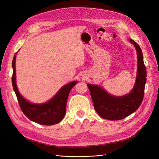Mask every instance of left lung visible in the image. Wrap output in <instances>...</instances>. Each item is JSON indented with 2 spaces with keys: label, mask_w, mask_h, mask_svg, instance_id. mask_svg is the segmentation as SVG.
<instances>
[{
  "label": "left lung",
  "mask_w": 159,
  "mask_h": 159,
  "mask_svg": "<svg viewBox=\"0 0 159 159\" xmlns=\"http://www.w3.org/2000/svg\"><path fill=\"white\" fill-rule=\"evenodd\" d=\"M137 53V75L135 84L131 92L122 97L110 95L97 85L88 84L97 113L104 119L118 120L135 112L143 102L146 82V69L143 55L139 45L132 39Z\"/></svg>",
  "instance_id": "1"
}]
</instances>
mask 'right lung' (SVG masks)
I'll return each mask as SVG.
<instances>
[{
  "instance_id": "right-lung-1",
  "label": "right lung",
  "mask_w": 159,
  "mask_h": 159,
  "mask_svg": "<svg viewBox=\"0 0 159 159\" xmlns=\"http://www.w3.org/2000/svg\"><path fill=\"white\" fill-rule=\"evenodd\" d=\"M15 54L13 62L12 84L20 107L27 117L36 123L51 126L60 122L66 114V102L71 88L77 84V81L71 82L61 88L57 94L48 102L44 104H33L28 102L20 94L16 84V70Z\"/></svg>"
}]
</instances>
